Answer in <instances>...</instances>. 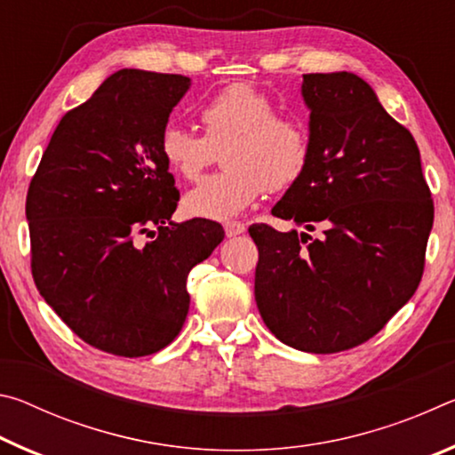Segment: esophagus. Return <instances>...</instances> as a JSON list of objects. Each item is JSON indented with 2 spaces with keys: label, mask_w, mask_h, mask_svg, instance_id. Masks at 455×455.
I'll return each instance as SVG.
<instances>
[{
  "label": "esophagus",
  "mask_w": 455,
  "mask_h": 455,
  "mask_svg": "<svg viewBox=\"0 0 455 455\" xmlns=\"http://www.w3.org/2000/svg\"><path fill=\"white\" fill-rule=\"evenodd\" d=\"M246 230V227L243 225V222H238V220H233V222H227L225 225V233H227V236L230 238V236H238V235H243Z\"/></svg>",
  "instance_id": "obj_1"
}]
</instances>
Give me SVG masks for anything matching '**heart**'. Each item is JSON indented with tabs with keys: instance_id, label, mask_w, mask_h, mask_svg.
I'll list each match as a JSON object with an SVG mask.
<instances>
[{
	"instance_id": "b5f03b06",
	"label": "heart",
	"mask_w": 455,
	"mask_h": 455,
	"mask_svg": "<svg viewBox=\"0 0 455 455\" xmlns=\"http://www.w3.org/2000/svg\"><path fill=\"white\" fill-rule=\"evenodd\" d=\"M203 136L180 126L160 134V156L182 180H196L217 152L227 171L204 179L182 198L190 217L228 220L263 192L295 187L311 164L313 136L301 116L276 112L275 100L251 84L222 88L198 110Z\"/></svg>"
}]
</instances>
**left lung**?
I'll use <instances>...</instances> for the list:
<instances>
[{
  "label": "left lung",
  "instance_id": "obj_1",
  "mask_svg": "<svg viewBox=\"0 0 455 455\" xmlns=\"http://www.w3.org/2000/svg\"><path fill=\"white\" fill-rule=\"evenodd\" d=\"M311 164L273 214L307 230L252 225L255 299L289 347L339 353L365 343L413 297L426 265L434 200L419 148L349 72L305 74Z\"/></svg>",
  "mask_w": 455,
  "mask_h": 455
}]
</instances>
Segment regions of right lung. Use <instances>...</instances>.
<instances>
[{"label": "right lung", "instance_id": "obj_1", "mask_svg": "<svg viewBox=\"0 0 455 455\" xmlns=\"http://www.w3.org/2000/svg\"><path fill=\"white\" fill-rule=\"evenodd\" d=\"M188 86L180 74H112L60 120L28 188L37 291L82 341L112 355L174 341L190 268L225 238L212 220H171L180 195L158 140Z\"/></svg>", "mask_w": 455, "mask_h": 455}]
</instances>
